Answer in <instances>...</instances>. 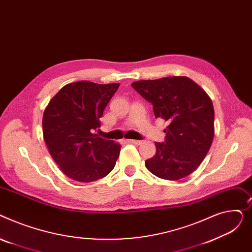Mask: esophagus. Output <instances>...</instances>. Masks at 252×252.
Listing matches in <instances>:
<instances>
[{
    "label": "esophagus",
    "instance_id": "obj_1",
    "mask_svg": "<svg viewBox=\"0 0 252 252\" xmlns=\"http://www.w3.org/2000/svg\"><path fill=\"white\" fill-rule=\"evenodd\" d=\"M127 142L128 143H132V144H135V145H140L142 143L141 140H135V139H128Z\"/></svg>",
    "mask_w": 252,
    "mask_h": 252
}]
</instances>
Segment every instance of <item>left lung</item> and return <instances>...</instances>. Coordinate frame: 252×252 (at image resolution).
<instances>
[{
    "label": "left lung",
    "instance_id": "obj_1",
    "mask_svg": "<svg viewBox=\"0 0 252 252\" xmlns=\"http://www.w3.org/2000/svg\"><path fill=\"white\" fill-rule=\"evenodd\" d=\"M132 87L153 103L156 118L168 123L165 142L145 167L158 178L179 180L194 172L209 153L215 135L211 97L186 76L139 80Z\"/></svg>",
    "mask_w": 252,
    "mask_h": 252
}]
</instances>
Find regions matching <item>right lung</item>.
<instances>
[{"label":"right lung","mask_w":252,"mask_h":252,"mask_svg":"<svg viewBox=\"0 0 252 252\" xmlns=\"http://www.w3.org/2000/svg\"><path fill=\"white\" fill-rule=\"evenodd\" d=\"M119 83L78 81L63 86L42 117L43 139L60 170L78 182L107 176L119 158L121 145L94 131Z\"/></svg>","instance_id":"1"}]
</instances>
